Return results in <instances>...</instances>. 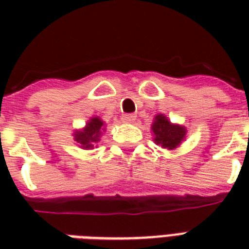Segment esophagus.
<instances>
[{"label": "esophagus", "mask_w": 249, "mask_h": 249, "mask_svg": "<svg viewBox=\"0 0 249 249\" xmlns=\"http://www.w3.org/2000/svg\"><path fill=\"white\" fill-rule=\"evenodd\" d=\"M135 120H136V116L133 113L123 114V121H124V123H133Z\"/></svg>", "instance_id": "1"}]
</instances>
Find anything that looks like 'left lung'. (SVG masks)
Returning a JSON list of instances; mask_svg holds the SVG:
<instances>
[{
  "instance_id": "obj_1",
  "label": "left lung",
  "mask_w": 249,
  "mask_h": 249,
  "mask_svg": "<svg viewBox=\"0 0 249 249\" xmlns=\"http://www.w3.org/2000/svg\"><path fill=\"white\" fill-rule=\"evenodd\" d=\"M152 132L155 136V142L165 149L178 148L185 139L187 130L184 126L172 124L164 114H157L152 124Z\"/></svg>"
}]
</instances>
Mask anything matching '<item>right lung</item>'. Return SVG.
Returning a JSON list of instances; mask_svg holds the SVG:
<instances>
[{
    "label": "right lung",
    "mask_w": 249,
    "mask_h": 249,
    "mask_svg": "<svg viewBox=\"0 0 249 249\" xmlns=\"http://www.w3.org/2000/svg\"><path fill=\"white\" fill-rule=\"evenodd\" d=\"M104 130V121L98 117H92L87 123V126L81 130L74 132V141L78 142V145L81 148L92 149L93 146L97 144Z\"/></svg>",
    "instance_id": "1"
}]
</instances>
